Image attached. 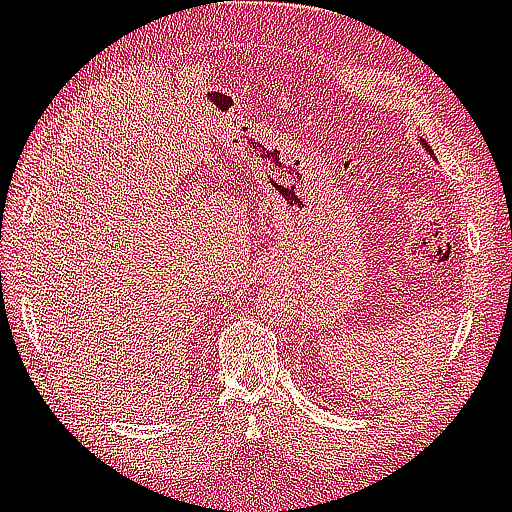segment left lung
<instances>
[{
  "mask_svg": "<svg viewBox=\"0 0 512 512\" xmlns=\"http://www.w3.org/2000/svg\"><path fill=\"white\" fill-rule=\"evenodd\" d=\"M422 147H424V149H427V151H429V154H431V156H433V151H431V147H429V145H427V143H424V140H422Z\"/></svg>",
  "mask_w": 512,
  "mask_h": 512,
  "instance_id": "left-lung-1",
  "label": "left lung"
}]
</instances>
